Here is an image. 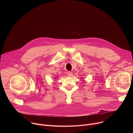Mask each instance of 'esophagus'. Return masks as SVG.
I'll return each mask as SVG.
<instances>
[{
    "label": "esophagus",
    "instance_id": "34e87169",
    "mask_svg": "<svg viewBox=\"0 0 133 133\" xmlns=\"http://www.w3.org/2000/svg\"><path fill=\"white\" fill-rule=\"evenodd\" d=\"M72 75V72H71V71H69L67 72V75L68 76H71Z\"/></svg>",
    "mask_w": 133,
    "mask_h": 133
}]
</instances>
